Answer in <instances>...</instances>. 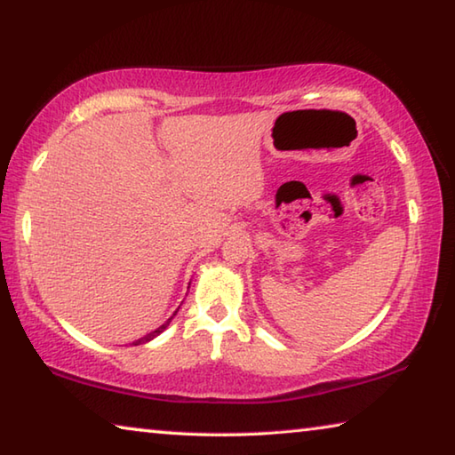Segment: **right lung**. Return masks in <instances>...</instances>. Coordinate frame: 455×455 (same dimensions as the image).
Segmentation results:
<instances>
[{
    "label": "right lung",
    "instance_id": "add662e5",
    "mask_svg": "<svg viewBox=\"0 0 455 455\" xmlns=\"http://www.w3.org/2000/svg\"><path fill=\"white\" fill-rule=\"evenodd\" d=\"M179 309H180V307H179ZM179 309H176V311H174V315H176V313H179ZM174 315H172V317H174ZM172 317H171V319H168L166 323H163V325H160L158 329H154V331H150V333H146V335H144V337H140V339H136V341H134L132 345H142V343H148V341H152V339H154V337H156V335H160V333H163V331H164V329L168 327V323H171V321H172Z\"/></svg>",
    "mask_w": 455,
    "mask_h": 455
}]
</instances>
